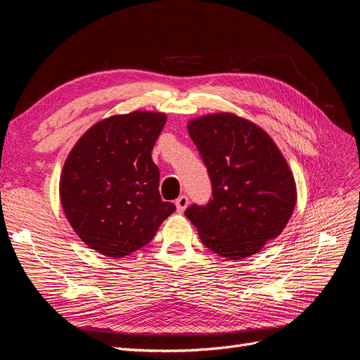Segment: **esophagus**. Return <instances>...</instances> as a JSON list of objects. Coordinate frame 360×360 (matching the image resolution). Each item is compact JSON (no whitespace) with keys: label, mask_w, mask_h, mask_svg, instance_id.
<instances>
[{"label":"esophagus","mask_w":360,"mask_h":360,"mask_svg":"<svg viewBox=\"0 0 360 360\" xmlns=\"http://www.w3.org/2000/svg\"><path fill=\"white\" fill-rule=\"evenodd\" d=\"M176 210H178V213H184L185 212V209L188 207V204H190V200H188V197L186 195H181L178 200H176Z\"/></svg>","instance_id":"34e87169"}]
</instances>
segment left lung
I'll use <instances>...</instances> for the list:
<instances>
[{"instance_id": "left-lung-1", "label": "left lung", "mask_w": 360, "mask_h": 360, "mask_svg": "<svg viewBox=\"0 0 360 360\" xmlns=\"http://www.w3.org/2000/svg\"><path fill=\"white\" fill-rule=\"evenodd\" d=\"M188 131L212 182V198L185 216L204 247L228 259L257 254L277 238L293 213L296 185L266 131L232 113L193 120Z\"/></svg>"}]
</instances>
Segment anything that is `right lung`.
Wrapping results in <instances>:
<instances>
[{
	"label": "right lung",
	"mask_w": 360,
	"mask_h": 360,
	"mask_svg": "<svg viewBox=\"0 0 360 360\" xmlns=\"http://www.w3.org/2000/svg\"><path fill=\"white\" fill-rule=\"evenodd\" d=\"M166 124L159 112L136 110L93 125L68 155L60 181L74 232L102 255L122 258L155 238L176 207L162 201L151 150Z\"/></svg>",
	"instance_id": "add662e5"
}]
</instances>
